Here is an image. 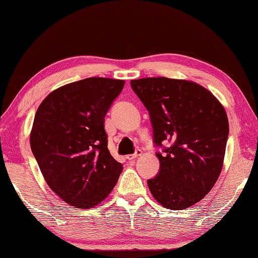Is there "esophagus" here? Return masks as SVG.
Returning <instances> with one entry per match:
<instances>
[{
    "instance_id": "esophagus-1",
    "label": "esophagus",
    "mask_w": 258,
    "mask_h": 258,
    "mask_svg": "<svg viewBox=\"0 0 258 258\" xmlns=\"http://www.w3.org/2000/svg\"><path fill=\"white\" fill-rule=\"evenodd\" d=\"M142 155V151L140 150V149H138L137 151L134 152L133 155H128V156H126V159H128V160H133V159H135V158H138L139 156H141Z\"/></svg>"
}]
</instances>
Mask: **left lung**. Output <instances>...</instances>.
I'll return each mask as SVG.
<instances>
[{
    "mask_svg": "<svg viewBox=\"0 0 258 258\" xmlns=\"http://www.w3.org/2000/svg\"><path fill=\"white\" fill-rule=\"evenodd\" d=\"M150 115L160 171L148 180L161 206L182 211L206 196L220 176L229 137L225 109L197 83L166 77L131 81Z\"/></svg>",
    "mask_w": 258,
    "mask_h": 258,
    "instance_id": "1",
    "label": "left lung"
}]
</instances>
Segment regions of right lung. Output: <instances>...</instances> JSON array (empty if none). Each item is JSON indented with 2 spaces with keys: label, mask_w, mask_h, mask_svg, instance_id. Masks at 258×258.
<instances>
[{
  "label": "right lung",
  "mask_w": 258,
  "mask_h": 258,
  "mask_svg": "<svg viewBox=\"0 0 258 258\" xmlns=\"http://www.w3.org/2000/svg\"><path fill=\"white\" fill-rule=\"evenodd\" d=\"M125 82L90 77L54 90L38 107L30 148L50 189L89 209L108 197L123 165L108 150L104 117Z\"/></svg>",
  "instance_id": "obj_1"
}]
</instances>
